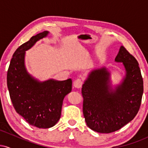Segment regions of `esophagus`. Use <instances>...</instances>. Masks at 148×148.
<instances>
[{"mask_svg":"<svg viewBox=\"0 0 148 148\" xmlns=\"http://www.w3.org/2000/svg\"><path fill=\"white\" fill-rule=\"evenodd\" d=\"M82 85H83V81L81 79H77L74 81V86L76 88H81V86H82Z\"/></svg>","mask_w":148,"mask_h":148,"instance_id":"34e87169","label":"esophagus"}]
</instances>
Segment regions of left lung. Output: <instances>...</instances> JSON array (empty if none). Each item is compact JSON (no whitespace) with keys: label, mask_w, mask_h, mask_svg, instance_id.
I'll list each match as a JSON object with an SVG mask.
<instances>
[{"label":"left lung","mask_w":148,"mask_h":148,"mask_svg":"<svg viewBox=\"0 0 148 148\" xmlns=\"http://www.w3.org/2000/svg\"><path fill=\"white\" fill-rule=\"evenodd\" d=\"M115 62L125 70L120 84L113 87L111 73L103 66L90 71L81 89L86 123L98 133L121 129L136 115L141 103L143 81L137 60L121 46Z\"/></svg>","instance_id":"1"}]
</instances>
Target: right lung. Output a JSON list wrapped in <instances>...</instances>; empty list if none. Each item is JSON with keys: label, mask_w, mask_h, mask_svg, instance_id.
<instances>
[{"label": "right lung", "mask_w": 148, "mask_h": 148, "mask_svg": "<svg viewBox=\"0 0 148 148\" xmlns=\"http://www.w3.org/2000/svg\"><path fill=\"white\" fill-rule=\"evenodd\" d=\"M44 31L33 36L13 54L7 74V84L15 111L30 125L50 128L60 120L64 97L72 91V81H45L37 79L27 71L25 51L37 42L48 36Z\"/></svg>", "instance_id": "obj_1"}]
</instances>
